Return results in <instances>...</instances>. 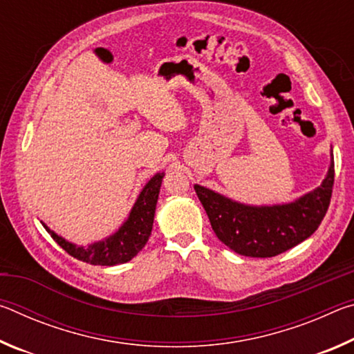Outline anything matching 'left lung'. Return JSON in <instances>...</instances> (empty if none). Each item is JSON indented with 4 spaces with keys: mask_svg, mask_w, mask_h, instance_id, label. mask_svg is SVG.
Instances as JSON below:
<instances>
[{
    "mask_svg": "<svg viewBox=\"0 0 354 354\" xmlns=\"http://www.w3.org/2000/svg\"><path fill=\"white\" fill-rule=\"evenodd\" d=\"M334 160L320 187L281 206H245L195 185L211 226L221 242L250 257H273L306 241L320 226L331 203Z\"/></svg>",
    "mask_w": 354,
    "mask_h": 354,
    "instance_id": "left-lung-1",
    "label": "left lung"
}]
</instances>
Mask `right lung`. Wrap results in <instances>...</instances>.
I'll list each match as a JSON object with an SVG mask.
<instances>
[{"label":"right lung","instance_id":"obj_1","mask_svg":"<svg viewBox=\"0 0 354 354\" xmlns=\"http://www.w3.org/2000/svg\"><path fill=\"white\" fill-rule=\"evenodd\" d=\"M162 178L164 173H158L149 179L140 192L128 220L115 234L107 237L103 242L93 243L88 248H82L59 237L44 225L45 230L50 232L59 247H62L70 256L82 262L92 263V266H117V263L128 262L145 247L148 237L151 234L156 203H158Z\"/></svg>","mask_w":354,"mask_h":354}]
</instances>
